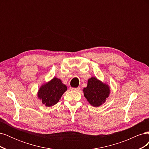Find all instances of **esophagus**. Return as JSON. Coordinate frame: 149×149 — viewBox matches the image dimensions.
<instances>
[{
	"label": "esophagus",
	"mask_w": 149,
	"mask_h": 149,
	"mask_svg": "<svg viewBox=\"0 0 149 149\" xmlns=\"http://www.w3.org/2000/svg\"><path fill=\"white\" fill-rule=\"evenodd\" d=\"M80 87H78V88H71L72 90H74V91H79L80 90Z\"/></svg>",
	"instance_id": "1"
}]
</instances>
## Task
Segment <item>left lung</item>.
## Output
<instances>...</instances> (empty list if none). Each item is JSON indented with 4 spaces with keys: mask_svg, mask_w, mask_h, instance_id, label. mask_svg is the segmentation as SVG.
<instances>
[{
    "mask_svg": "<svg viewBox=\"0 0 149 149\" xmlns=\"http://www.w3.org/2000/svg\"><path fill=\"white\" fill-rule=\"evenodd\" d=\"M84 96L91 106L99 107L104 103L110 94L109 85L104 83L96 77H91L88 81L86 88L83 89Z\"/></svg>",
    "mask_w": 149,
    "mask_h": 149,
    "instance_id": "left-lung-1",
    "label": "left lung"
}]
</instances>
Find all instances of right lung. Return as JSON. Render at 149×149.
<instances>
[{
	"label": "right lung",
	"mask_w": 149,
	"mask_h": 149,
	"mask_svg": "<svg viewBox=\"0 0 149 149\" xmlns=\"http://www.w3.org/2000/svg\"><path fill=\"white\" fill-rule=\"evenodd\" d=\"M66 90V86L63 84L61 79L55 77L48 83L42 85L38 89L37 95L43 104L50 107L59 101Z\"/></svg>",
	"instance_id": "obj_1"
}]
</instances>
